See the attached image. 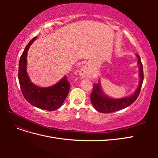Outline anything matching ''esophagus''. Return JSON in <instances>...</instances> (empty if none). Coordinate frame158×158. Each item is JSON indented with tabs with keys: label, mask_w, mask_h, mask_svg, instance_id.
Wrapping results in <instances>:
<instances>
[{
	"label": "esophagus",
	"mask_w": 158,
	"mask_h": 158,
	"mask_svg": "<svg viewBox=\"0 0 158 158\" xmlns=\"http://www.w3.org/2000/svg\"><path fill=\"white\" fill-rule=\"evenodd\" d=\"M80 76L82 78H85L87 76V70L85 68H82L80 71Z\"/></svg>",
	"instance_id": "esophagus-1"
}]
</instances>
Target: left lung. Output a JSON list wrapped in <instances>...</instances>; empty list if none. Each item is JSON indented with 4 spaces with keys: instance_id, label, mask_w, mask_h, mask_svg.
Listing matches in <instances>:
<instances>
[{
    "instance_id": "left-lung-1",
    "label": "left lung",
    "mask_w": 158,
    "mask_h": 158,
    "mask_svg": "<svg viewBox=\"0 0 158 158\" xmlns=\"http://www.w3.org/2000/svg\"><path fill=\"white\" fill-rule=\"evenodd\" d=\"M137 57V63L139 66V84L136 91L130 96L114 99L109 97L103 92L100 84V80L98 83H95L93 86L92 92L90 95L91 102L94 107L98 111L103 113H109L119 111L125 109L135 102L139 95L142 85L144 80V73H143V66L139 55H136Z\"/></svg>"
}]
</instances>
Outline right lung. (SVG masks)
I'll return each mask as SVG.
<instances>
[{"instance_id":"add662e5","label":"right lung","mask_w":158,"mask_h":158,"mask_svg":"<svg viewBox=\"0 0 158 158\" xmlns=\"http://www.w3.org/2000/svg\"><path fill=\"white\" fill-rule=\"evenodd\" d=\"M37 36L27 45L19 61L18 80L24 98L31 106L47 111H55L63 104L69 94L70 84L64 76L56 84L49 87H40L31 82L27 73V55L30 45Z\"/></svg>"}]
</instances>
